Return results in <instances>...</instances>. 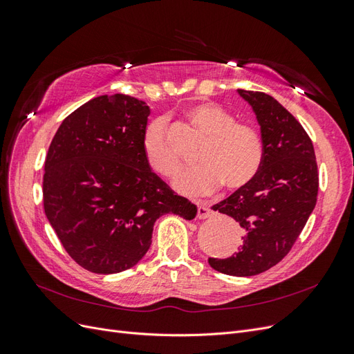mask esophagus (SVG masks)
Instances as JSON below:
<instances>
[{
  "label": "esophagus",
  "instance_id": "esophagus-1",
  "mask_svg": "<svg viewBox=\"0 0 354 354\" xmlns=\"http://www.w3.org/2000/svg\"><path fill=\"white\" fill-rule=\"evenodd\" d=\"M212 216H214V214L209 208H207L205 205H202V203H198V218L199 220H207V218H211Z\"/></svg>",
  "mask_w": 354,
  "mask_h": 354
}]
</instances>
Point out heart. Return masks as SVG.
Segmentation results:
<instances>
[{
  "mask_svg": "<svg viewBox=\"0 0 354 354\" xmlns=\"http://www.w3.org/2000/svg\"><path fill=\"white\" fill-rule=\"evenodd\" d=\"M208 138L199 151V165L187 167L174 178V187L185 195L211 194L220 185L227 190L248 186L259 174L264 158L260 134L252 127L239 124L234 116L214 103H198L187 112ZM143 153L155 173L169 177L178 165V155L167 138L164 120L149 125L143 136Z\"/></svg>",
  "mask_w": 354,
  "mask_h": 354,
  "instance_id": "1",
  "label": "heart"
}]
</instances>
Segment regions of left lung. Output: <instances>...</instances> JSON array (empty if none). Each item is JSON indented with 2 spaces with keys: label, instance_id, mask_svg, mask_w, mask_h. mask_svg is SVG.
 Segmentation results:
<instances>
[{
  "label": "left lung",
  "instance_id": "left-lung-1",
  "mask_svg": "<svg viewBox=\"0 0 354 354\" xmlns=\"http://www.w3.org/2000/svg\"><path fill=\"white\" fill-rule=\"evenodd\" d=\"M238 94L257 116L264 158L248 186L212 207L243 227L242 248L208 263L220 273L248 277L269 270L292 248L315 209L319 174L312 140L279 102L260 91Z\"/></svg>",
  "mask_w": 354,
  "mask_h": 354
}]
</instances>
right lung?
<instances>
[{
  "label": "right lung",
  "mask_w": 354,
  "mask_h": 354,
  "mask_svg": "<svg viewBox=\"0 0 354 354\" xmlns=\"http://www.w3.org/2000/svg\"><path fill=\"white\" fill-rule=\"evenodd\" d=\"M151 108L125 94L99 95L63 121L48 147L44 211L63 248L84 269H131L151 248L156 220H194L198 208L147 165Z\"/></svg>",
  "instance_id": "right-lung-1"
}]
</instances>
